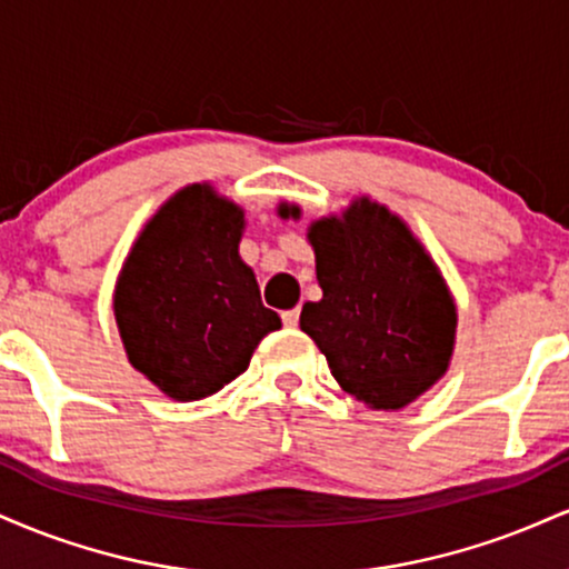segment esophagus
<instances>
[{
	"label": "esophagus",
	"mask_w": 569,
	"mask_h": 569,
	"mask_svg": "<svg viewBox=\"0 0 569 569\" xmlns=\"http://www.w3.org/2000/svg\"><path fill=\"white\" fill-rule=\"evenodd\" d=\"M280 318H283V323L289 326V329H293V326L299 323V307H293V310H286Z\"/></svg>",
	"instance_id": "34e87169"
}]
</instances>
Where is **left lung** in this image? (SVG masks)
Here are the masks:
<instances>
[{
	"instance_id": "left-lung-1",
	"label": "left lung",
	"mask_w": 569,
	"mask_h": 569,
	"mask_svg": "<svg viewBox=\"0 0 569 569\" xmlns=\"http://www.w3.org/2000/svg\"><path fill=\"white\" fill-rule=\"evenodd\" d=\"M299 219V206L278 208ZM323 297L299 326L345 393L369 409H403L441 380L455 350L457 307L420 240L380 202L358 198L342 217L312 221Z\"/></svg>"
}]
</instances>
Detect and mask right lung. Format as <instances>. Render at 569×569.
Returning a JSON list of instances; mask_svg holds the SVG:
<instances>
[{
	"label": "right lung",
	"mask_w": 569,
	"mask_h": 569,
	"mask_svg": "<svg viewBox=\"0 0 569 569\" xmlns=\"http://www.w3.org/2000/svg\"><path fill=\"white\" fill-rule=\"evenodd\" d=\"M243 227V208L211 184H189L147 221L117 278L128 361L173 401L219 393L280 329L238 253Z\"/></svg>",
	"instance_id": "1"
}]
</instances>
